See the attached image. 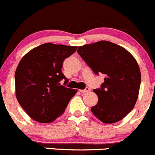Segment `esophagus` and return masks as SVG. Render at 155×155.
<instances>
[{"instance_id": "1", "label": "esophagus", "mask_w": 155, "mask_h": 155, "mask_svg": "<svg viewBox=\"0 0 155 155\" xmlns=\"http://www.w3.org/2000/svg\"><path fill=\"white\" fill-rule=\"evenodd\" d=\"M90 91V89L89 88V87H87L86 89H80V92H83V93H85V92H88Z\"/></svg>"}]
</instances>
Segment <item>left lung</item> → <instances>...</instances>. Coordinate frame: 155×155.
I'll use <instances>...</instances> for the list:
<instances>
[{
    "label": "left lung",
    "mask_w": 155,
    "mask_h": 155,
    "mask_svg": "<svg viewBox=\"0 0 155 155\" xmlns=\"http://www.w3.org/2000/svg\"><path fill=\"white\" fill-rule=\"evenodd\" d=\"M78 53L95 74H104L101 88L94 89L98 101L92 113L102 122L122 120L134 107L141 82L136 59L122 46L99 41L80 46Z\"/></svg>",
    "instance_id": "left-lung-1"
}]
</instances>
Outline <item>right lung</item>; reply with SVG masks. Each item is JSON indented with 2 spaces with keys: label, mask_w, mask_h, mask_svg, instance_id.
<instances>
[{
  "label": "right lung",
  "mask_w": 155,
  "mask_h": 155,
  "mask_svg": "<svg viewBox=\"0 0 155 155\" xmlns=\"http://www.w3.org/2000/svg\"><path fill=\"white\" fill-rule=\"evenodd\" d=\"M77 46L45 43L25 54L15 73V96L19 104L33 120L51 123L64 113L77 89L60 85L68 80L61 69L65 59Z\"/></svg>",
  "instance_id": "right-lung-1"
}]
</instances>
